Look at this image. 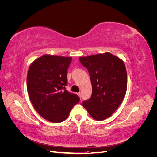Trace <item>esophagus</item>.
<instances>
[{
    "mask_svg": "<svg viewBox=\"0 0 157 157\" xmlns=\"http://www.w3.org/2000/svg\"><path fill=\"white\" fill-rule=\"evenodd\" d=\"M77 95L80 97V98H81V94H80V92H78L77 93Z\"/></svg>",
    "mask_w": 157,
    "mask_h": 157,
    "instance_id": "1",
    "label": "esophagus"
}]
</instances>
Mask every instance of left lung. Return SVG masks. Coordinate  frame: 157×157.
Instances as JSON below:
<instances>
[{
    "label": "left lung",
    "instance_id": "1",
    "mask_svg": "<svg viewBox=\"0 0 157 157\" xmlns=\"http://www.w3.org/2000/svg\"><path fill=\"white\" fill-rule=\"evenodd\" d=\"M79 60L90 74L92 96L82 103L94 119L111 117L120 106L127 90V73L124 61L109 52L86 57Z\"/></svg>",
    "mask_w": 157,
    "mask_h": 157
}]
</instances>
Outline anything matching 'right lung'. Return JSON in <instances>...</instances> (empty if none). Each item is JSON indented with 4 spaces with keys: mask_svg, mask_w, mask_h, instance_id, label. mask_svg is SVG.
<instances>
[{
    "mask_svg": "<svg viewBox=\"0 0 157 157\" xmlns=\"http://www.w3.org/2000/svg\"><path fill=\"white\" fill-rule=\"evenodd\" d=\"M71 60V57L45 54L33 61L28 71L27 88L30 100L38 113L52 122L64 121L80 101L77 94L65 87Z\"/></svg>",
    "mask_w": 157,
    "mask_h": 157,
    "instance_id": "right-lung-1",
    "label": "right lung"
}]
</instances>
